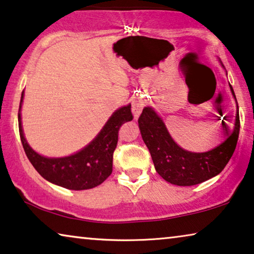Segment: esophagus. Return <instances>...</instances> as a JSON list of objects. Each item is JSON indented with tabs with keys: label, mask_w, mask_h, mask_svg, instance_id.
<instances>
[{
	"label": "esophagus",
	"mask_w": 254,
	"mask_h": 254,
	"mask_svg": "<svg viewBox=\"0 0 254 254\" xmlns=\"http://www.w3.org/2000/svg\"><path fill=\"white\" fill-rule=\"evenodd\" d=\"M145 103H146L145 99H142V98H135L133 100V102H132V112H133L135 120H137L139 115L141 114V110L145 107Z\"/></svg>",
	"instance_id": "1"
}]
</instances>
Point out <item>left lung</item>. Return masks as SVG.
I'll return each mask as SVG.
<instances>
[{
  "instance_id": "obj_1",
  "label": "left lung",
  "mask_w": 254,
  "mask_h": 254,
  "mask_svg": "<svg viewBox=\"0 0 254 254\" xmlns=\"http://www.w3.org/2000/svg\"><path fill=\"white\" fill-rule=\"evenodd\" d=\"M230 88L236 99L231 85ZM138 124L142 140L151 153L155 170L163 180L180 187L200 184L219 175L234 154L241 127L237 103L234 131L231 132L222 121V130L227 137L226 140L212 151L192 153L181 148L174 141L162 120L151 107L142 109Z\"/></svg>"
}]
</instances>
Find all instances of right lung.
I'll list each match as a JSON object with an SVG mask.
<instances>
[{"instance_id": "right-lung-1", "label": "right lung", "mask_w": 254, "mask_h": 254, "mask_svg": "<svg viewBox=\"0 0 254 254\" xmlns=\"http://www.w3.org/2000/svg\"><path fill=\"white\" fill-rule=\"evenodd\" d=\"M23 95L24 91L18 112L19 135L26 156L35 170L45 180L69 190H87L103 183L113 171V154L119 141L120 127L133 120L131 105L116 110L94 140L80 152L66 158L49 159L35 153L24 137L20 121Z\"/></svg>"}]
</instances>
